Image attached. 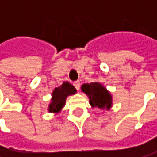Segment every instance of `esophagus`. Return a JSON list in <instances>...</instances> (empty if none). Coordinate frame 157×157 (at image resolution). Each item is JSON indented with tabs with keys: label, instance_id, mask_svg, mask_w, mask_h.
<instances>
[{
	"label": "esophagus",
	"instance_id": "obj_1",
	"mask_svg": "<svg viewBox=\"0 0 157 157\" xmlns=\"http://www.w3.org/2000/svg\"><path fill=\"white\" fill-rule=\"evenodd\" d=\"M73 85H74V86H75V88L77 89V90H79L80 89V82L79 81H76V82H74L73 83Z\"/></svg>",
	"mask_w": 157,
	"mask_h": 157
}]
</instances>
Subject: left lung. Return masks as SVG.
Wrapping results in <instances>:
<instances>
[{"mask_svg":"<svg viewBox=\"0 0 157 157\" xmlns=\"http://www.w3.org/2000/svg\"><path fill=\"white\" fill-rule=\"evenodd\" d=\"M81 90L88 97L91 107L101 110H109L112 107V95L101 83L83 84Z\"/></svg>","mask_w":157,"mask_h":157,"instance_id":"left-lung-1","label":"left lung"}]
</instances>
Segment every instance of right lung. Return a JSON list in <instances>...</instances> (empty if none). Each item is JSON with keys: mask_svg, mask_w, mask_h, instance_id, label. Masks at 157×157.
<instances>
[{"mask_svg": "<svg viewBox=\"0 0 157 157\" xmlns=\"http://www.w3.org/2000/svg\"><path fill=\"white\" fill-rule=\"evenodd\" d=\"M77 92L75 87L69 82H64L60 86L52 90L48 111L50 113H59L66 105V99L68 96L73 95Z\"/></svg>", "mask_w": 157, "mask_h": 157, "instance_id": "add662e5", "label": "right lung"}]
</instances>
